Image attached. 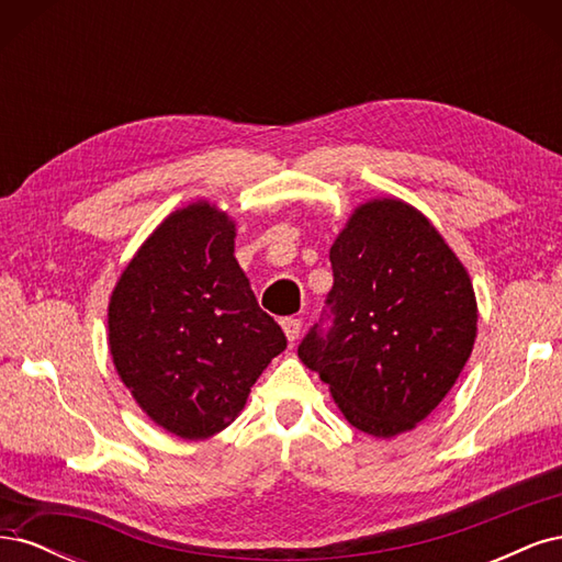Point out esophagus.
Segmentation results:
<instances>
[{
    "mask_svg": "<svg viewBox=\"0 0 562 562\" xmlns=\"http://www.w3.org/2000/svg\"><path fill=\"white\" fill-rule=\"evenodd\" d=\"M281 326H283L285 337L291 339V342H295V339L300 337V330H302V321L295 318V316H288V318L281 321Z\"/></svg>",
    "mask_w": 562,
    "mask_h": 562,
    "instance_id": "esophagus-1",
    "label": "esophagus"
}]
</instances>
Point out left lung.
<instances>
[{
  "label": "left lung",
  "mask_w": 562,
  "mask_h": 562,
  "mask_svg": "<svg viewBox=\"0 0 562 562\" xmlns=\"http://www.w3.org/2000/svg\"><path fill=\"white\" fill-rule=\"evenodd\" d=\"M333 288L302 337V363L370 436L411 431L446 398L475 339L467 269L398 199L356 209L330 248Z\"/></svg>",
  "instance_id": "1"
}]
</instances>
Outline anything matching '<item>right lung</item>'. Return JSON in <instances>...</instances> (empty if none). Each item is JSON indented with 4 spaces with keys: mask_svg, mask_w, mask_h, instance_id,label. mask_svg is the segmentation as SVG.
<instances>
[{
    "mask_svg": "<svg viewBox=\"0 0 562 562\" xmlns=\"http://www.w3.org/2000/svg\"><path fill=\"white\" fill-rule=\"evenodd\" d=\"M108 326L133 398L190 440L234 422L285 349L234 258V223L203 201L168 215L143 244L114 288Z\"/></svg>",
    "mask_w": 562,
    "mask_h": 562,
    "instance_id": "right-lung-1",
    "label": "right lung"
}]
</instances>
